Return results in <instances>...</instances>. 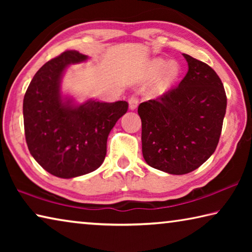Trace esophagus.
Segmentation results:
<instances>
[{"label": "esophagus", "instance_id": "obj_1", "mask_svg": "<svg viewBox=\"0 0 252 252\" xmlns=\"http://www.w3.org/2000/svg\"><path fill=\"white\" fill-rule=\"evenodd\" d=\"M138 104H139L138 97L132 95L129 99V108H130V110H135L136 106H138Z\"/></svg>", "mask_w": 252, "mask_h": 252}]
</instances>
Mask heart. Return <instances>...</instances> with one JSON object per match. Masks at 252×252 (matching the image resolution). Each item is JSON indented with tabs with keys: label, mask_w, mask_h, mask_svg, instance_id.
<instances>
[{
	"label": "heart",
	"mask_w": 252,
	"mask_h": 252,
	"mask_svg": "<svg viewBox=\"0 0 252 252\" xmlns=\"http://www.w3.org/2000/svg\"><path fill=\"white\" fill-rule=\"evenodd\" d=\"M161 85L163 88H169L178 80L180 75V66L176 62H168L165 60L157 59L150 63V73L153 78H158L161 73Z\"/></svg>",
	"instance_id": "heart-1"
}]
</instances>
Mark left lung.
I'll return each mask as SVG.
<instances>
[{
  "label": "left lung",
  "instance_id": "obj_1",
  "mask_svg": "<svg viewBox=\"0 0 252 252\" xmlns=\"http://www.w3.org/2000/svg\"><path fill=\"white\" fill-rule=\"evenodd\" d=\"M183 57L189 69L180 84L138 108L144 160L170 174L189 173L211 157L227 109L223 84L215 70Z\"/></svg>",
  "mask_w": 252,
  "mask_h": 252
}]
</instances>
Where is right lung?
I'll return each instance as SVG.
<instances>
[{"mask_svg": "<svg viewBox=\"0 0 252 252\" xmlns=\"http://www.w3.org/2000/svg\"><path fill=\"white\" fill-rule=\"evenodd\" d=\"M87 60L78 51H65L46 62L33 76L23 100L30 153L49 173L63 179L90 173L103 163L110 131L127 111L126 101L90 99L79 104L62 95L66 67Z\"/></svg>", "mask_w": 252, "mask_h": 252, "instance_id": "obj_1", "label": "right lung"}]
</instances>
